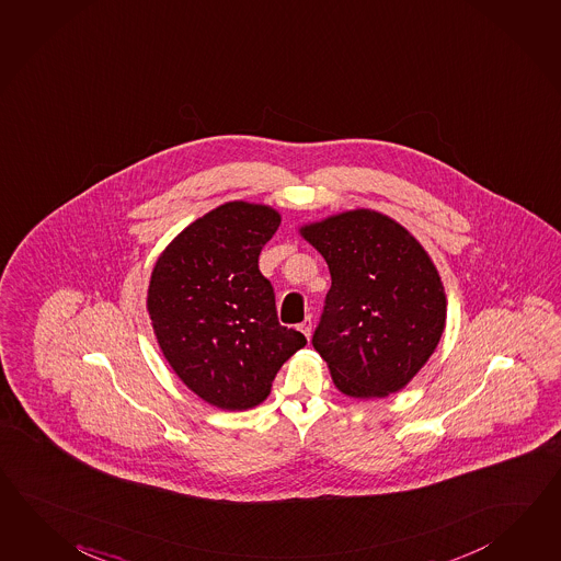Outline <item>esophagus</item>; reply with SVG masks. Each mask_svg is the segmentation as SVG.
Instances as JSON below:
<instances>
[{"instance_id": "esophagus-1", "label": "esophagus", "mask_w": 561, "mask_h": 561, "mask_svg": "<svg viewBox=\"0 0 561 561\" xmlns=\"http://www.w3.org/2000/svg\"><path fill=\"white\" fill-rule=\"evenodd\" d=\"M300 333L305 335V337H311V333H313V319L311 317H307L302 323L299 325Z\"/></svg>"}]
</instances>
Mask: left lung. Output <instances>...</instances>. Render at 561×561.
<instances>
[{"label":"left lung","mask_w":561,"mask_h":561,"mask_svg":"<svg viewBox=\"0 0 561 561\" xmlns=\"http://www.w3.org/2000/svg\"><path fill=\"white\" fill-rule=\"evenodd\" d=\"M300 236L331 273L313 347L350 398L402 390L431 359L446 323L443 280L404 226L374 209L307 224Z\"/></svg>","instance_id":"left-lung-1"}]
</instances>
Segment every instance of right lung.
<instances>
[{"mask_svg": "<svg viewBox=\"0 0 561 561\" xmlns=\"http://www.w3.org/2000/svg\"><path fill=\"white\" fill-rule=\"evenodd\" d=\"M280 226L262 204L228 202L190 224L157 259L147 311L173 371L204 402L248 410L266 400L276 371L307 345L278 323L261 250Z\"/></svg>", "mask_w": 561, "mask_h": 561, "instance_id": "add662e5", "label": "right lung"}]
</instances>
